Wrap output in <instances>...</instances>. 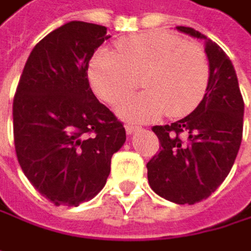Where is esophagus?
<instances>
[{"label": "esophagus", "mask_w": 251, "mask_h": 251, "mask_svg": "<svg viewBox=\"0 0 251 251\" xmlns=\"http://www.w3.org/2000/svg\"><path fill=\"white\" fill-rule=\"evenodd\" d=\"M142 127H139V126H135V125H126L125 126V130L127 135H133L135 132H139Z\"/></svg>", "instance_id": "esophagus-1"}]
</instances>
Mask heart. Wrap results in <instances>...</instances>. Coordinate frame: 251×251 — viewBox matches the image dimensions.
<instances>
[{
	"mask_svg": "<svg viewBox=\"0 0 251 251\" xmlns=\"http://www.w3.org/2000/svg\"><path fill=\"white\" fill-rule=\"evenodd\" d=\"M89 79L103 100L113 104L133 92L141 79L147 90L116 109L124 119L149 122L165 112L179 118L204 99L210 61L195 43L165 31H148L121 40L118 53L99 50L90 61Z\"/></svg>",
	"mask_w": 251,
	"mask_h": 251,
	"instance_id": "1",
	"label": "heart"
}]
</instances>
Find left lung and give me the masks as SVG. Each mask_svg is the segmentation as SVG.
<instances>
[{
    "mask_svg": "<svg viewBox=\"0 0 251 251\" xmlns=\"http://www.w3.org/2000/svg\"><path fill=\"white\" fill-rule=\"evenodd\" d=\"M176 30L204 40L210 83L204 99L188 116L152 127L161 151L147 164L148 182L168 201L195 204L216 191L236 161L244 102L234 66L224 50L191 27Z\"/></svg>",
    "mask_w": 251,
    "mask_h": 251,
    "instance_id": "obj_1",
    "label": "left lung"
}]
</instances>
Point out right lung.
Instances as JSON below:
<instances>
[{
	"instance_id": "obj_1",
	"label": "right lung",
	"mask_w": 251,
	"mask_h": 251,
	"mask_svg": "<svg viewBox=\"0 0 251 251\" xmlns=\"http://www.w3.org/2000/svg\"><path fill=\"white\" fill-rule=\"evenodd\" d=\"M103 25L70 21L30 53L12 103L20 167L35 190L56 205L77 207L102 191L110 159L126 132L96 99L89 61L104 40Z\"/></svg>"
}]
</instances>
